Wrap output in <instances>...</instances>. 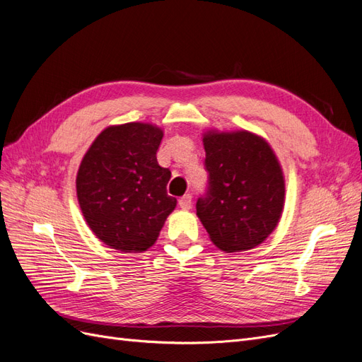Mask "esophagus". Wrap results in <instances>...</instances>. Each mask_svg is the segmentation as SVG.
Instances as JSON below:
<instances>
[{
  "instance_id": "1",
  "label": "esophagus",
  "mask_w": 362,
  "mask_h": 362,
  "mask_svg": "<svg viewBox=\"0 0 362 362\" xmlns=\"http://www.w3.org/2000/svg\"><path fill=\"white\" fill-rule=\"evenodd\" d=\"M178 205H180L181 210H190V208H192V196L184 194L182 198L178 201Z\"/></svg>"
}]
</instances>
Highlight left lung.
Instances as JSON below:
<instances>
[{
  "mask_svg": "<svg viewBox=\"0 0 362 362\" xmlns=\"http://www.w3.org/2000/svg\"><path fill=\"white\" fill-rule=\"evenodd\" d=\"M202 141L210 182L196 214L218 249H254L282 216L286 180L279 160L266 139L246 129H210Z\"/></svg>",
  "mask_w": 362,
  "mask_h": 362,
  "instance_id": "8db88e82",
  "label": "left lung"
}]
</instances>
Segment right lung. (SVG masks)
Returning a JSON list of instances; mask_svg holds the SVG:
<instances>
[{
  "mask_svg": "<svg viewBox=\"0 0 362 362\" xmlns=\"http://www.w3.org/2000/svg\"><path fill=\"white\" fill-rule=\"evenodd\" d=\"M163 129L145 122L110 125L84 154L76 198L86 223L108 247L137 254L157 242L177 199L170 170L157 161Z\"/></svg>",
  "mask_w": 362,
  "mask_h": 362,
  "instance_id": "right-lung-1",
  "label": "right lung"
}]
</instances>
